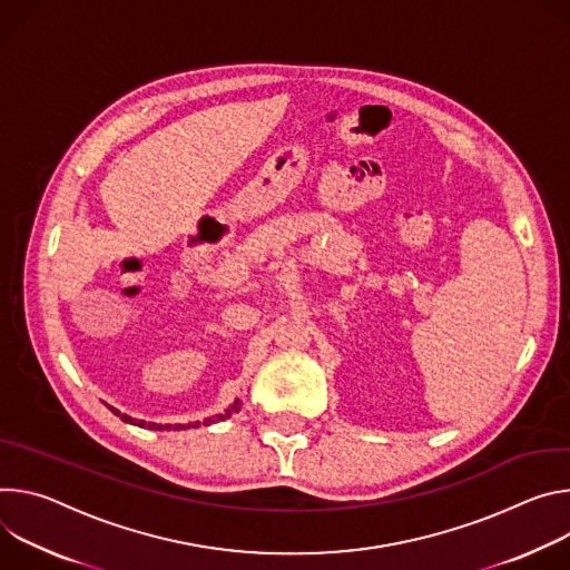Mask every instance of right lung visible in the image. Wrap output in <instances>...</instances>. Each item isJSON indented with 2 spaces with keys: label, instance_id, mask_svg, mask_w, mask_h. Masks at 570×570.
<instances>
[{
  "label": "right lung",
  "instance_id": "right-lung-1",
  "mask_svg": "<svg viewBox=\"0 0 570 570\" xmlns=\"http://www.w3.org/2000/svg\"><path fill=\"white\" fill-rule=\"evenodd\" d=\"M239 407H242V403L235 399V403L233 405H228V410L226 412H222V414H217V416H213V419H206L204 421V425H210V423H217V421H224V419H228L230 414H235V412H239ZM108 410L112 412V414H117L124 423H134V425H138V428H149V430H185V428H199L202 423L197 421V423H176V425H163V423H151V421H142V419H131L129 414H121L117 407H110L108 405Z\"/></svg>",
  "mask_w": 570,
  "mask_h": 570
}]
</instances>
